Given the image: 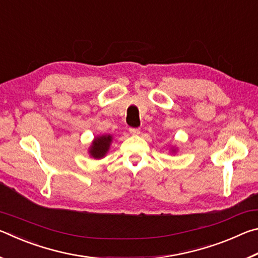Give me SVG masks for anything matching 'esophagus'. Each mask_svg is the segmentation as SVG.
Returning <instances> with one entry per match:
<instances>
[{
  "label": "esophagus",
  "instance_id": "esophagus-1",
  "mask_svg": "<svg viewBox=\"0 0 258 258\" xmlns=\"http://www.w3.org/2000/svg\"><path fill=\"white\" fill-rule=\"evenodd\" d=\"M140 131H141V130H140L139 127H131L130 133L133 134V135H138V134H140Z\"/></svg>",
  "mask_w": 258,
  "mask_h": 258
}]
</instances>
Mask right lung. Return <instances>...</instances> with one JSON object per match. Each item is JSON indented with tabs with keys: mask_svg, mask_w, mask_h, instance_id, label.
I'll use <instances>...</instances> for the list:
<instances>
[{
	"mask_svg": "<svg viewBox=\"0 0 258 258\" xmlns=\"http://www.w3.org/2000/svg\"><path fill=\"white\" fill-rule=\"evenodd\" d=\"M110 135H102V137L95 139L90 150L91 156L93 158H101V157L107 154L109 147H110Z\"/></svg>",
	"mask_w": 258,
	"mask_h": 258,
	"instance_id": "add662e5",
	"label": "right lung"
}]
</instances>
